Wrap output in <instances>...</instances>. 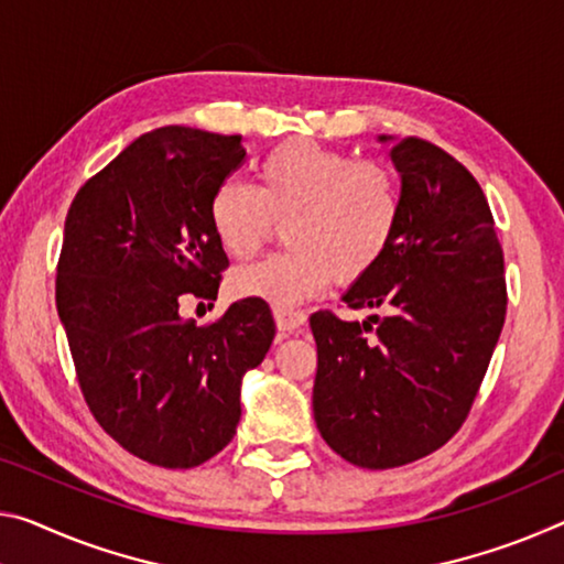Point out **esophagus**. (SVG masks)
<instances>
[{
	"label": "esophagus",
	"mask_w": 564,
	"mask_h": 564,
	"mask_svg": "<svg viewBox=\"0 0 564 564\" xmlns=\"http://www.w3.org/2000/svg\"><path fill=\"white\" fill-rule=\"evenodd\" d=\"M273 316H275V326H279L281 334H291V330H296L306 324V314H303V311L275 308Z\"/></svg>",
	"instance_id": "obj_1"
}]
</instances>
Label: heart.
Returning a JSON list of instances; mask_svg holds the SVG:
<instances>
[{"label": "heart", "mask_w": 564, "mask_h": 564, "mask_svg": "<svg viewBox=\"0 0 564 564\" xmlns=\"http://www.w3.org/2000/svg\"><path fill=\"white\" fill-rule=\"evenodd\" d=\"M281 220L289 250L234 273L230 289L293 308L381 263L401 220L399 177L377 160L296 138L265 155L258 187L228 177L210 198L213 234L236 261L253 258Z\"/></svg>", "instance_id": "obj_1"}]
</instances>
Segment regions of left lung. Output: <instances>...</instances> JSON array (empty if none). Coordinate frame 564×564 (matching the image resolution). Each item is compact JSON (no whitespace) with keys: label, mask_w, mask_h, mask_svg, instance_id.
<instances>
[{"label":"left lung","mask_w":564,"mask_h":564,"mask_svg":"<svg viewBox=\"0 0 564 564\" xmlns=\"http://www.w3.org/2000/svg\"><path fill=\"white\" fill-rule=\"evenodd\" d=\"M391 160L399 230L381 263L344 293L348 308L387 316H311L316 426L364 469L416 462L459 432L507 314L502 246L475 175L422 138L394 140Z\"/></svg>","instance_id":"8db88e82"}]
</instances>
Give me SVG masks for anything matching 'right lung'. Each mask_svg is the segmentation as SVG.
Instances as JSON below:
<instances>
[{"label":"right lung","mask_w":564,"mask_h":564,"mask_svg":"<svg viewBox=\"0 0 564 564\" xmlns=\"http://www.w3.org/2000/svg\"><path fill=\"white\" fill-rule=\"evenodd\" d=\"M240 135L170 124L145 132L79 187L57 263V314L79 389L135 457L191 469L234 440L240 381L265 359V301H236L208 326L187 299L216 301L228 256L210 226L216 187L240 167Z\"/></svg>","instance_id":"right-lung-1"}]
</instances>
